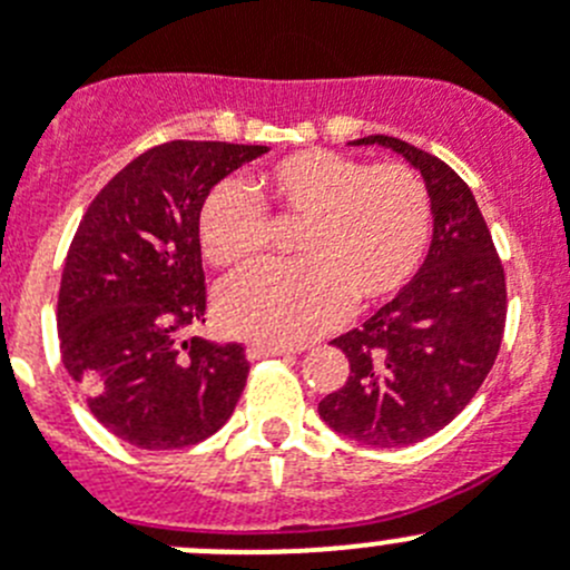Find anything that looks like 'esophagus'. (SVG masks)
Segmentation results:
<instances>
[{
    "label": "esophagus",
    "mask_w": 570,
    "mask_h": 570,
    "mask_svg": "<svg viewBox=\"0 0 570 570\" xmlns=\"http://www.w3.org/2000/svg\"><path fill=\"white\" fill-rule=\"evenodd\" d=\"M289 348L281 345H264V343H249L247 345V360H264V357H286Z\"/></svg>",
    "instance_id": "1"
}]
</instances>
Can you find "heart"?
Instances as JSON below:
<instances>
[{
	"instance_id": "obj_1",
	"label": "heart",
	"mask_w": 570,
	"mask_h": 570,
	"mask_svg": "<svg viewBox=\"0 0 570 570\" xmlns=\"http://www.w3.org/2000/svg\"><path fill=\"white\" fill-rule=\"evenodd\" d=\"M278 219L301 222L297 264H253L216 295V317L236 337L301 345L348 309L396 295L422 267L433 236V199L413 168L368 165L326 148L295 151L255 174ZM269 242L267 216L236 183H222L199 207L207 261L230 267Z\"/></svg>"
}]
</instances>
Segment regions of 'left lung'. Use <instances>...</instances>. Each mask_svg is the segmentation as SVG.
I'll use <instances>...</instances> for the list:
<instances>
[{"label": "left lung", "mask_w": 570, "mask_h": 570, "mask_svg": "<svg viewBox=\"0 0 570 570\" xmlns=\"http://www.w3.org/2000/svg\"><path fill=\"white\" fill-rule=\"evenodd\" d=\"M433 199V242L411 284L360 328L332 340L351 374L321 419L371 446H407L453 422L487 380L507 326V275L470 185L433 154L387 135Z\"/></svg>", "instance_id": "left-lung-1"}]
</instances>
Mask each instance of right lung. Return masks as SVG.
Returning a JSON list of instances; mask_svg holds the SVG:
<instances>
[{"instance_id": "add662e5", "label": "right lung", "mask_w": 570, "mask_h": 570, "mask_svg": "<svg viewBox=\"0 0 570 570\" xmlns=\"http://www.w3.org/2000/svg\"><path fill=\"white\" fill-rule=\"evenodd\" d=\"M267 146L171 140L131 159L83 213L63 261L58 343L92 416L140 450H183L236 411L242 343L179 332L205 323L199 207Z\"/></svg>"}]
</instances>
